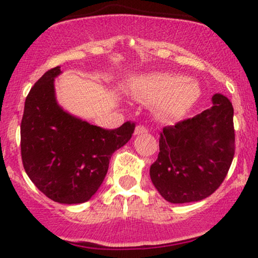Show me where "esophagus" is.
Instances as JSON below:
<instances>
[{
  "mask_svg": "<svg viewBox=\"0 0 258 258\" xmlns=\"http://www.w3.org/2000/svg\"><path fill=\"white\" fill-rule=\"evenodd\" d=\"M148 128L144 125H138L135 130V135H142V133H147Z\"/></svg>",
  "mask_w": 258,
  "mask_h": 258,
  "instance_id": "1",
  "label": "esophagus"
}]
</instances>
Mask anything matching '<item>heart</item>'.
<instances>
[{
	"label": "heart",
	"instance_id": "heart-1",
	"mask_svg": "<svg viewBox=\"0 0 258 258\" xmlns=\"http://www.w3.org/2000/svg\"><path fill=\"white\" fill-rule=\"evenodd\" d=\"M135 93L149 103H161L164 112L172 117L184 115L200 96L199 85L172 74H154L136 81Z\"/></svg>",
	"mask_w": 258,
	"mask_h": 258
}]
</instances>
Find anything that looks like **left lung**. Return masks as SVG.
<instances>
[{"instance_id":"1","label":"left lung","mask_w":258,"mask_h":258,"mask_svg":"<svg viewBox=\"0 0 258 258\" xmlns=\"http://www.w3.org/2000/svg\"><path fill=\"white\" fill-rule=\"evenodd\" d=\"M212 103L210 109L160 132V152L150 166V178L168 203L205 199L229 171L235 153L234 109L220 93Z\"/></svg>"}]
</instances>
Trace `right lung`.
Wrapping results in <instances>:
<instances>
[{"mask_svg":"<svg viewBox=\"0 0 258 258\" xmlns=\"http://www.w3.org/2000/svg\"><path fill=\"white\" fill-rule=\"evenodd\" d=\"M59 74V67L44 73L26 97L20 152L25 172L41 193L55 203L81 204L98 190L112 153L130 141L136 123L105 130L68 114L54 96Z\"/></svg>","mask_w":258,"mask_h":258,"instance_id":"1","label":"right lung"}]
</instances>
